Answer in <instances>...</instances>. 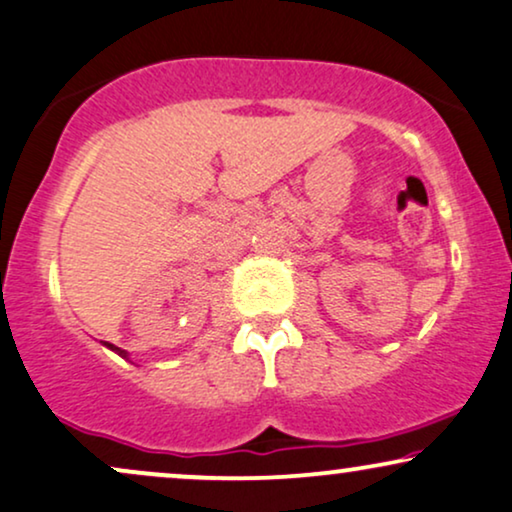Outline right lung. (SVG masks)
I'll return each instance as SVG.
<instances>
[{
    "instance_id": "add662e5",
    "label": "right lung",
    "mask_w": 512,
    "mask_h": 512,
    "mask_svg": "<svg viewBox=\"0 0 512 512\" xmlns=\"http://www.w3.org/2000/svg\"><path fill=\"white\" fill-rule=\"evenodd\" d=\"M105 348H110L112 353H117L119 357H124V360H129V353H126V350H122V348H117V345H112V343H103Z\"/></svg>"
}]
</instances>
